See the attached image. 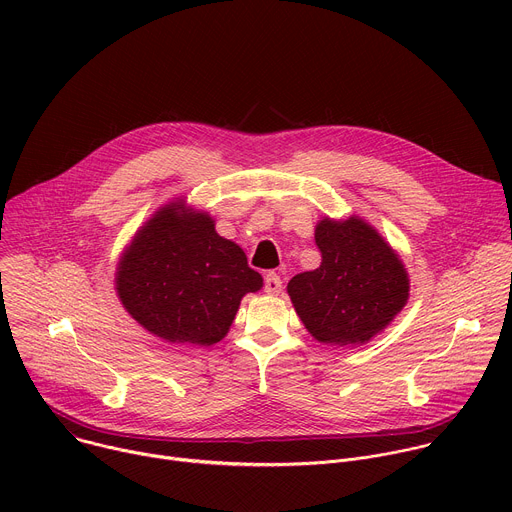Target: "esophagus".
Listing matches in <instances>:
<instances>
[{
  "mask_svg": "<svg viewBox=\"0 0 512 512\" xmlns=\"http://www.w3.org/2000/svg\"><path fill=\"white\" fill-rule=\"evenodd\" d=\"M265 291H267L269 296H277L279 294V291H281V277L277 273L269 271L265 275Z\"/></svg>",
  "mask_w": 512,
  "mask_h": 512,
  "instance_id": "1",
  "label": "esophagus"
}]
</instances>
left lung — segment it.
Returning a JSON list of instances; mask_svg holds the SVG:
<instances>
[{"label":"left lung","mask_w":512,"mask_h":512,"mask_svg":"<svg viewBox=\"0 0 512 512\" xmlns=\"http://www.w3.org/2000/svg\"><path fill=\"white\" fill-rule=\"evenodd\" d=\"M322 263L298 273L287 294L322 344L360 346L381 334L409 300V273L397 251L364 218L324 216L316 225Z\"/></svg>","instance_id":"left-lung-1"}]
</instances>
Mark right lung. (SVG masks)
I'll list each match as a JSON object with an SVG mask.
<instances>
[{
  "label": "right lung",
  "instance_id": "add662e5",
  "mask_svg": "<svg viewBox=\"0 0 512 512\" xmlns=\"http://www.w3.org/2000/svg\"><path fill=\"white\" fill-rule=\"evenodd\" d=\"M263 287L245 251L184 198L160 206L123 249L115 289L125 312L170 344L223 340L241 300Z\"/></svg>",
  "mask_w": 512,
  "mask_h": 512
}]
</instances>
